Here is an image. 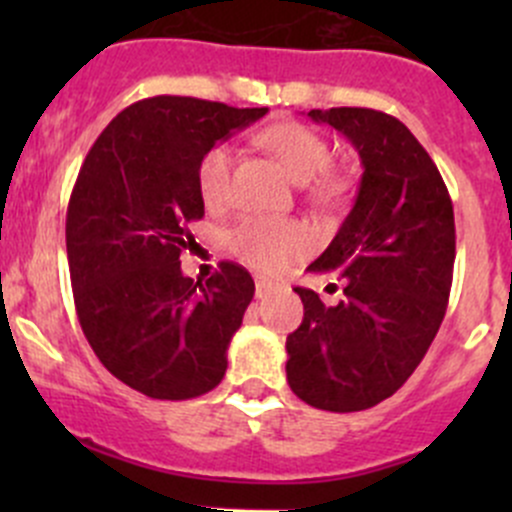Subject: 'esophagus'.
Here are the masks:
<instances>
[{"instance_id":"esophagus-1","label":"esophagus","mask_w":512,"mask_h":512,"mask_svg":"<svg viewBox=\"0 0 512 512\" xmlns=\"http://www.w3.org/2000/svg\"><path fill=\"white\" fill-rule=\"evenodd\" d=\"M272 292H275V285H272L270 280H262V277H257V282H255L257 299H265L267 294H272Z\"/></svg>"}]
</instances>
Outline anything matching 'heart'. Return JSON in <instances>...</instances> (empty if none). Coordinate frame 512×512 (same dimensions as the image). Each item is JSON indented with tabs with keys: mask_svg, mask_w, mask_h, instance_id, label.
<instances>
[{
	"mask_svg": "<svg viewBox=\"0 0 512 512\" xmlns=\"http://www.w3.org/2000/svg\"><path fill=\"white\" fill-rule=\"evenodd\" d=\"M260 143L277 158L292 183L307 185L309 198L317 205L342 203L352 190V178L347 173L329 168L332 151L327 138L309 126L297 121L272 123L260 133ZM230 168L232 151L227 146L213 148L200 160L198 190L208 208L225 205L230 193ZM230 247L245 265L265 275H280L307 255L312 235L304 225L289 220L250 218L232 232Z\"/></svg>",
	"mask_w": 512,
	"mask_h": 512,
	"instance_id": "1",
	"label": "heart"
}]
</instances>
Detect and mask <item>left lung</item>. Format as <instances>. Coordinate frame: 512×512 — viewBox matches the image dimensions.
Wrapping results in <instances>:
<instances>
[{
  "mask_svg": "<svg viewBox=\"0 0 512 512\" xmlns=\"http://www.w3.org/2000/svg\"><path fill=\"white\" fill-rule=\"evenodd\" d=\"M356 148L352 213L309 272H337L334 307L307 287L304 319L287 337L289 389L314 409L364 411L389 399L421 364L446 314L456 260L453 203L414 133L374 108L307 113Z\"/></svg>",
  "mask_w": 512,
  "mask_h": 512,
  "instance_id": "obj_1",
  "label": "left lung"
}]
</instances>
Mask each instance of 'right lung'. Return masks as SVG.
<instances>
[{
  "mask_svg": "<svg viewBox=\"0 0 512 512\" xmlns=\"http://www.w3.org/2000/svg\"><path fill=\"white\" fill-rule=\"evenodd\" d=\"M265 113L143 98L103 128L79 170L66 213L76 314L98 361L151 399H195L225 376L255 282L235 262L193 282L180 252L205 215L200 160Z\"/></svg>",
  "mask_w": 512,
  "mask_h": 512,
  "instance_id": "right-lung-1",
  "label": "right lung"
}]
</instances>
